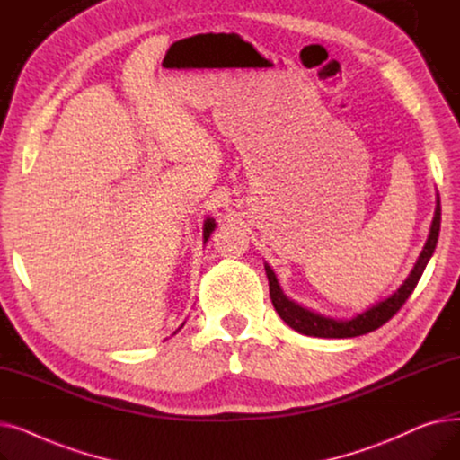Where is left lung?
Listing matches in <instances>:
<instances>
[{
	"label": "left lung",
	"instance_id": "8db88e82",
	"mask_svg": "<svg viewBox=\"0 0 460 460\" xmlns=\"http://www.w3.org/2000/svg\"><path fill=\"white\" fill-rule=\"evenodd\" d=\"M440 220H442V208H440V198H437V208H434V217H432L427 243L414 264L412 272L408 274V278L402 281V285L394 295L373 304L366 311L356 313V315L350 319L324 317V315H321V313H315V311H311V309L296 304L295 300H291L281 291L274 270L269 267L267 262H264V270H267L269 287H270V298L278 311V315L293 330H296L304 335L328 337V340H343V337L364 335V333H369V332L380 328L382 324H385L395 315V313L402 307V304L408 300V296L412 295V291L416 288L429 259L434 253V248H437L438 233H440Z\"/></svg>",
	"mask_w": 460,
	"mask_h": 460
}]
</instances>
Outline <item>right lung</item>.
Wrapping results in <instances>:
<instances>
[{
	"label": "right lung",
	"mask_w": 460,
	"mask_h": 460,
	"mask_svg": "<svg viewBox=\"0 0 460 460\" xmlns=\"http://www.w3.org/2000/svg\"><path fill=\"white\" fill-rule=\"evenodd\" d=\"M214 227H216V224H214L212 217H207L205 224H203V238H205V243L210 238V233L214 231ZM182 326H184V324H182Z\"/></svg>",
	"instance_id": "obj_1"
}]
</instances>
